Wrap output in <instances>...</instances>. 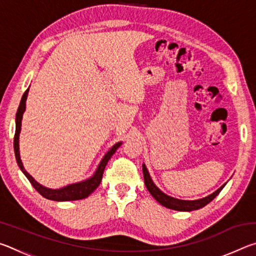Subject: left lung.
<instances>
[{"label": "left lung", "mask_w": 256, "mask_h": 256, "mask_svg": "<svg viewBox=\"0 0 256 256\" xmlns=\"http://www.w3.org/2000/svg\"><path fill=\"white\" fill-rule=\"evenodd\" d=\"M142 170H144V184L146 186V188L150 192L151 196H152L156 200H157L160 204L168 208V209L172 210H177V211H192V210H198L201 209V208L206 206L208 203H210L214 198L218 196V194L222 192V190L224 188L222 185V188H218L214 193H212L211 196L200 198V200H196V201H184V200H178V198H174L166 196V194L162 193L157 186L154 184L152 180L150 178V175L148 170H146V166L144 164L142 166Z\"/></svg>", "instance_id": "1"}]
</instances>
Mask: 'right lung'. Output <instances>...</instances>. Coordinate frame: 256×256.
Masks as SVG:
<instances>
[{"label": "right lung", "instance_id": "add662e5", "mask_svg": "<svg viewBox=\"0 0 256 256\" xmlns=\"http://www.w3.org/2000/svg\"><path fill=\"white\" fill-rule=\"evenodd\" d=\"M28 92H29V89L26 90L22 98H21L20 105H19L18 112H16V133H14V146L16 159V162H18V166L20 167V170H22V172L29 180L30 183H32L34 190H36L40 194H42L44 198H48V200L73 201V200H81V198H84L88 196H90V194H92L94 190L98 188L99 184H100L104 170H105V167L108 162V160L110 159L112 156L115 154L116 149H118L122 144L118 142V144H116L110 151H108V152L105 154V157L102 158L100 164H99V167L97 168L96 172H94V175L92 177V178L81 182V183L71 184L68 186H66V188H60V190H50V188H44L42 185L38 184L37 182L34 180L27 172H26V170L22 166V162H21L20 154H19V133H20V128H21V120H22V114L26 110V100H27Z\"/></svg>", "mask_w": 256, "mask_h": 256}]
</instances>
